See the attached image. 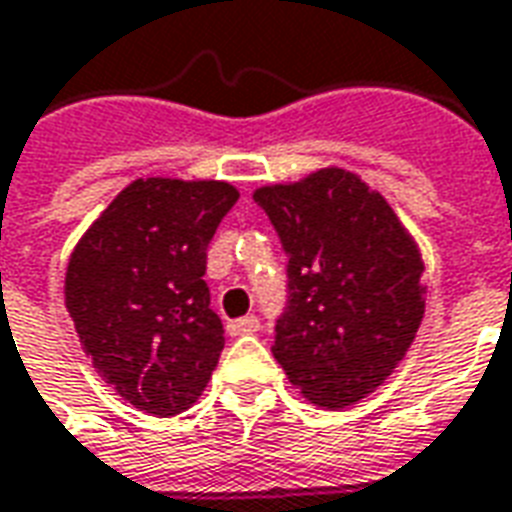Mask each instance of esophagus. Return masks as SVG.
I'll list each match as a JSON object with an SVG mask.
<instances>
[{"instance_id": "1", "label": "esophagus", "mask_w": 512, "mask_h": 512, "mask_svg": "<svg viewBox=\"0 0 512 512\" xmlns=\"http://www.w3.org/2000/svg\"><path fill=\"white\" fill-rule=\"evenodd\" d=\"M262 328V322L256 314H248V317H239V320L228 322V331L234 333V336H242V333H256Z\"/></svg>"}]
</instances>
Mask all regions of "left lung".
<instances>
[{"mask_svg": "<svg viewBox=\"0 0 512 512\" xmlns=\"http://www.w3.org/2000/svg\"><path fill=\"white\" fill-rule=\"evenodd\" d=\"M286 253L273 355L306 400L344 408L375 391L424 314L422 259L386 198L342 168L253 192Z\"/></svg>", "mask_w": 512, "mask_h": 512, "instance_id": "obj_1", "label": "left lung"}]
</instances>
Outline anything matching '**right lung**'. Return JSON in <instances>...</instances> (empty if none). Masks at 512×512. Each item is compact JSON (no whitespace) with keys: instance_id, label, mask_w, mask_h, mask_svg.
I'll return each instance as SVG.
<instances>
[{"instance_id":"add662e5","label":"right lung","mask_w":512,"mask_h":512,"mask_svg":"<svg viewBox=\"0 0 512 512\" xmlns=\"http://www.w3.org/2000/svg\"><path fill=\"white\" fill-rule=\"evenodd\" d=\"M237 201L226 181L137 179L71 253L65 306L82 350L140 411H187L212 378L226 331L206 250Z\"/></svg>"}]
</instances>
